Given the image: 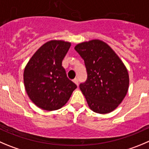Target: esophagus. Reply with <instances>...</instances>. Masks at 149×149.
Segmentation results:
<instances>
[{
    "instance_id": "34e87169",
    "label": "esophagus",
    "mask_w": 149,
    "mask_h": 149,
    "mask_svg": "<svg viewBox=\"0 0 149 149\" xmlns=\"http://www.w3.org/2000/svg\"><path fill=\"white\" fill-rule=\"evenodd\" d=\"M73 82L74 83H75L76 85H77V86H78V85H79V81H78V79L77 78H75V79H74L73 80Z\"/></svg>"
}]
</instances>
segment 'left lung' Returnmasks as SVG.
Returning <instances> with one entry per match:
<instances>
[{"label":"left lung","mask_w":149,"mask_h":149,"mask_svg":"<svg viewBox=\"0 0 149 149\" xmlns=\"http://www.w3.org/2000/svg\"><path fill=\"white\" fill-rule=\"evenodd\" d=\"M74 49L84 60L87 70V80L80 88L90 109L100 114L113 111L128 91L130 77L124 63L100 39L77 44Z\"/></svg>","instance_id":"left-lung-1"}]
</instances>
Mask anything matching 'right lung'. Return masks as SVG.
<instances>
[{
	"label": "right lung",
	"mask_w": 149,
	"mask_h": 149,
	"mask_svg": "<svg viewBox=\"0 0 149 149\" xmlns=\"http://www.w3.org/2000/svg\"><path fill=\"white\" fill-rule=\"evenodd\" d=\"M70 47V42L63 40L49 41L36 51L25 66L23 80L26 93L42 110L61 108L77 88L62 66Z\"/></svg>",
	"instance_id": "1"
}]
</instances>
